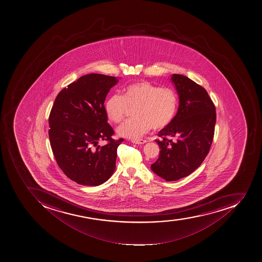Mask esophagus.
I'll list each match as a JSON object with an SVG mask.
<instances>
[{
    "label": "esophagus",
    "instance_id": "esophagus-1",
    "mask_svg": "<svg viewBox=\"0 0 262 262\" xmlns=\"http://www.w3.org/2000/svg\"><path fill=\"white\" fill-rule=\"evenodd\" d=\"M132 142L137 144V145H143V144L147 142V141H145V140H132Z\"/></svg>",
    "mask_w": 262,
    "mask_h": 262
}]
</instances>
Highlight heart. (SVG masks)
Returning a JSON list of instances; mask_svg holds the SVG:
<instances>
[{
    "instance_id": "1",
    "label": "heart",
    "mask_w": 262,
    "mask_h": 262,
    "mask_svg": "<svg viewBox=\"0 0 262 262\" xmlns=\"http://www.w3.org/2000/svg\"><path fill=\"white\" fill-rule=\"evenodd\" d=\"M178 106L176 92L141 81L125 86L123 95L114 94L105 102L106 116L114 123H121L130 109L136 118L128 120L117 129L120 137L138 139L152 127L165 128L173 121Z\"/></svg>"
}]
</instances>
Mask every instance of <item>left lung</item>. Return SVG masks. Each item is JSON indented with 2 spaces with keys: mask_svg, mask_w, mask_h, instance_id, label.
Instances as JSON below:
<instances>
[{
  "mask_svg": "<svg viewBox=\"0 0 262 262\" xmlns=\"http://www.w3.org/2000/svg\"><path fill=\"white\" fill-rule=\"evenodd\" d=\"M171 81L180 106L172 122L158 133L160 156L151 169L166 181H176L198 169L209 152L216 108L205 89L186 76L173 74Z\"/></svg>",
  "mask_w": 262,
  "mask_h": 262,
  "instance_id": "8db88e82",
  "label": "left lung"
}]
</instances>
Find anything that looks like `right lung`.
Masks as SVG:
<instances>
[{
    "mask_svg": "<svg viewBox=\"0 0 262 262\" xmlns=\"http://www.w3.org/2000/svg\"><path fill=\"white\" fill-rule=\"evenodd\" d=\"M118 79L113 76H82L59 92L49 117V137L57 164L70 180L86 186H98L116 169L117 147L107 123L104 102ZM100 139L106 140L103 147Z\"/></svg>",
    "mask_w": 262,
    "mask_h": 262,
    "instance_id": "1",
    "label": "right lung"
}]
</instances>
